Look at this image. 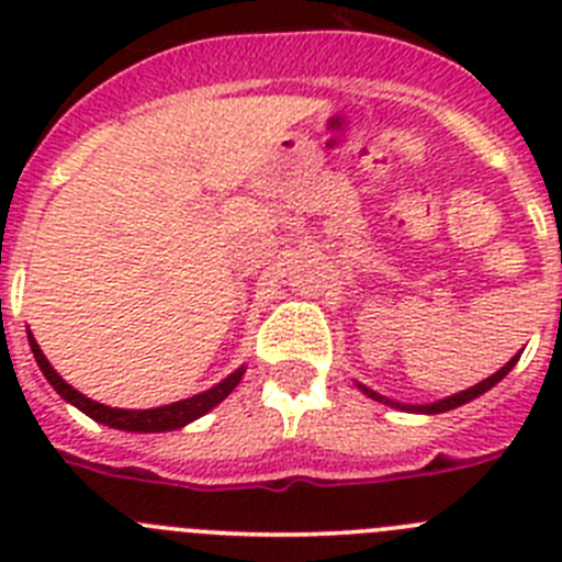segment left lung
<instances>
[{
	"label": "left lung",
	"instance_id": "8db88e82",
	"mask_svg": "<svg viewBox=\"0 0 562 562\" xmlns=\"http://www.w3.org/2000/svg\"><path fill=\"white\" fill-rule=\"evenodd\" d=\"M518 357H520V355H515L513 360L506 362L504 369H498L493 376H486V380H481L479 385H473V389L461 391V394L448 396V400H439V402H434V405H402V408H405V411H416V414H445V411H450V408H459V405H464V402L475 400V396H481V394H484V391L493 389L495 382L504 380V376L509 374V371H513L515 362H518ZM362 391H366V394H369V396H374V400L382 402V396H376L374 391H369V389H362ZM385 402H389V400H385Z\"/></svg>",
	"mask_w": 562,
	"mask_h": 562
}]
</instances>
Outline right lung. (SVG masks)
<instances>
[{
  "label": "right lung",
  "mask_w": 562,
  "mask_h": 562,
  "mask_svg": "<svg viewBox=\"0 0 562 562\" xmlns=\"http://www.w3.org/2000/svg\"><path fill=\"white\" fill-rule=\"evenodd\" d=\"M27 337H30V349H33V357H36V362H38V369H42V374L47 376L49 385H53V389H56L64 400L72 402L78 411H83V414L92 416L95 422H103V425H109V428L128 430V434H162V430L182 428V425H188V422L200 419L202 414H207L213 405H220V402L225 400L233 389H236L238 382H241V376H245V369H238V371H233L227 380H222L220 385H213L211 391H205V394H196V396H191V400L173 402V405H162V408H151V411L109 408V405H101V402L89 400V396L78 394L72 385H67V382H64L61 376L53 371V366H49L47 357L42 355V349H38V342L33 340V335H27Z\"/></svg>",
  "instance_id": "1"
}]
</instances>
